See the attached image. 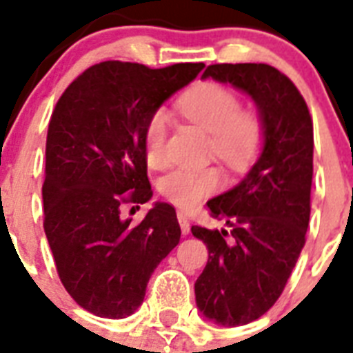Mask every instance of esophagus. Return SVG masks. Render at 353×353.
<instances>
[{"instance_id":"1","label":"esophagus","mask_w":353,"mask_h":353,"mask_svg":"<svg viewBox=\"0 0 353 353\" xmlns=\"http://www.w3.org/2000/svg\"><path fill=\"white\" fill-rule=\"evenodd\" d=\"M177 221H179V227H181L183 234H188L190 232V220L187 218L185 212H177Z\"/></svg>"}]
</instances>
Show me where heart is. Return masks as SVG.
I'll return each mask as SVG.
<instances>
[{"mask_svg": "<svg viewBox=\"0 0 353 353\" xmlns=\"http://www.w3.org/2000/svg\"><path fill=\"white\" fill-rule=\"evenodd\" d=\"M177 110L192 122L210 132V150L232 170H243L251 165L263 143L262 117L252 110L241 108V99L232 88L218 82H203L187 91L177 101ZM168 115L155 110L143 128V148L150 166L165 165ZM225 183L218 166H181L161 179V194L181 209L194 205Z\"/></svg>", "mask_w": 353, "mask_h": 353, "instance_id": "1", "label": "heart"}]
</instances>
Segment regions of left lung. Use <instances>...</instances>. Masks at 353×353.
Listing matches in <instances>:
<instances>
[{
    "instance_id": "1",
    "label": "left lung",
    "mask_w": 353,
    "mask_h": 353,
    "mask_svg": "<svg viewBox=\"0 0 353 353\" xmlns=\"http://www.w3.org/2000/svg\"><path fill=\"white\" fill-rule=\"evenodd\" d=\"M232 84L254 99L263 122L262 154L245 179L210 199L209 214L231 227L192 234L209 249L196 302L221 326L262 317L282 295L306 243L312 212L313 121L296 85L268 63H212L201 79Z\"/></svg>"
}]
</instances>
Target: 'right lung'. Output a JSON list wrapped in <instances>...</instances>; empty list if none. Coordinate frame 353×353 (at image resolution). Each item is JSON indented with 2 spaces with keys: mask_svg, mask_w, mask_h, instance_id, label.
Wrapping results in <instances>:
<instances>
[{
  "mask_svg": "<svg viewBox=\"0 0 353 353\" xmlns=\"http://www.w3.org/2000/svg\"><path fill=\"white\" fill-rule=\"evenodd\" d=\"M201 69L203 63L152 69L108 60L79 74L52 110L43 229L65 291L99 317L135 312L154 269L179 243L172 205L155 203L139 223L121 212L128 205L139 209L154 194L144 122Z\"/></svg>",
  "mask_w": 353,
  "mask_h": 353,
  "instance_id": "obj_1",
  "label": "right lung"
}]
</instances>
